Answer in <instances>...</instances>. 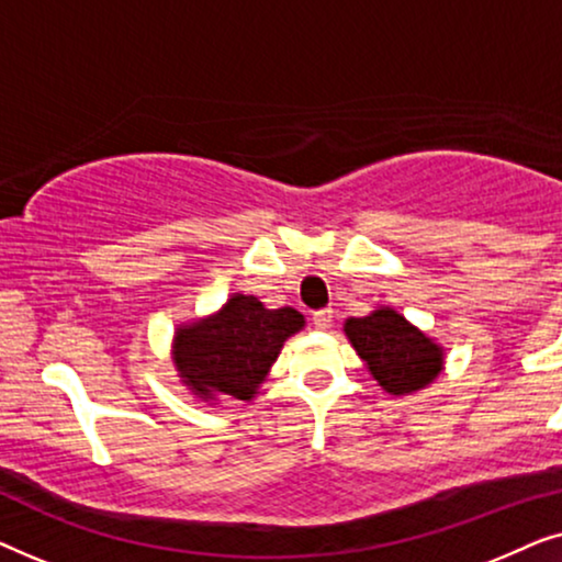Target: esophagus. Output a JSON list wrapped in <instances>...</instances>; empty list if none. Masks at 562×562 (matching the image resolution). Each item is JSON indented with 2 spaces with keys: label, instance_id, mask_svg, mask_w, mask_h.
<instances>
[{
  "label": "esophagus",
  "instance_id": "1",
  "mask_svg": "<svg viewBox=\"0 0 562 562\" xmlns=\"http://www.w3.org/2000/svg\"><path fill=\"white\" fill-rule=\"evenodd\" d=\"M312 322L317 329H329V325H333V310H317L312 314Z\"/></svg>",
  "mask_w": 562,
  "mask_h": 562
}]
</instances>
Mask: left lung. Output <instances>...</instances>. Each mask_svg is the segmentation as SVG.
I'll return each instance as SVG.
<instances>
[{"mask_svg":"<svg viewBox=\"0 0 562 562\" xmlns=\"http://www.w3.org/2000/svg\"><path fill=\"white\" fill-rule=\"evenodd\" d=\"M345 335L383 391L394 396L425 389L442 371L440 345L391 306L345 322Z\"/></svg>","mask_w":562,"mask_h":562,"instance_id":"1","label":"left lung"}]
</instances>
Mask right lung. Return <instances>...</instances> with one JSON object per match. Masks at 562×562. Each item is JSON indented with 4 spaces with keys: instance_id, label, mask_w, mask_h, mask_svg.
<instances>
[{
    "instance_id": "obj_1",
    "label": "right lung",
    "mask_w": 562,
    "mask_h": 562,
    "mask_svg": "<svg viewBox=\"0 0 562 562\" xmlns=\"http://www.w3.org/2000/svg\"><path fill=\"white\" fill-rule=\"evenodd\" d=\"M304 327L291 306L266 310L258 296L235 294L212 317L176 329L173 363L191 394L250 402L279 358L283 342Z\"/></svg>"
}]
</instances>
